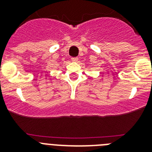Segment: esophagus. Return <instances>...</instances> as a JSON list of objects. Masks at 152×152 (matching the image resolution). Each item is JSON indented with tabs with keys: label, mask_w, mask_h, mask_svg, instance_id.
<instances>
[{
	"label": "esophagus",
	"mask_w": 152,
	"mask_h": 152,
	"mask_svg": "<svg viewBox=\"0 0 152 152\" xmlns=\"http://www.w3.org/2000/svg\"><path fill=\"white\" fill-rule=\"evenodd\" d=\"M72 61H73V62H77V61H78V58H77V57L72 58Z\"/></svg>",
	"instance_id": "obj_1"
}]
</instances>
